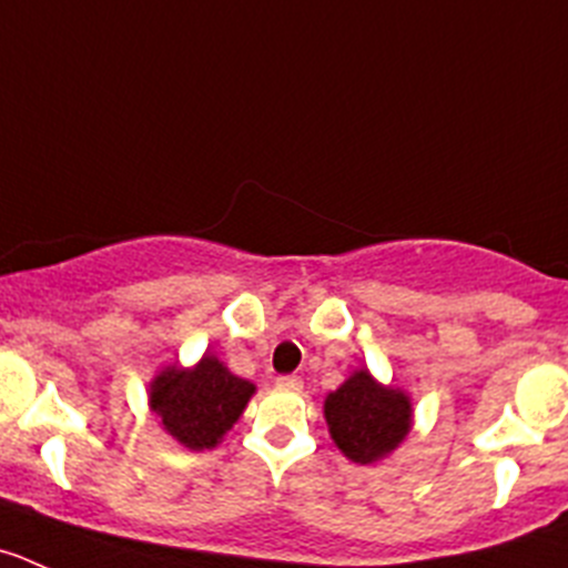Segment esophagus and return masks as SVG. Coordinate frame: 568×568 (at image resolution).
Segmentation results:
<instances>
[{"label": "esophagus", "mask_w": 568, "mask_h": 568, "mask_svg": "<svg viewBox=\"0 0 568 568\" xmlns=\"http://www.w3.org/2000/svg\"><path fill=\"white\" fill-rule=\"evenodd\" d=\"M277 388L280 390H288V394H300V390H302V379L300 377H291V374H285V377H277Z\"/></svg>", "instance_id": "esophagus-1"}]
</instances>
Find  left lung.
<instances>
[{
    "instance_id": "1",
    "label": "left lung",
    "mask_w": 568,
    "mask_h": 568,
    "mask_svg": "<svg viewBox=\"0 0 568 568\" xmlns=\"http://www.w3.org/2000/svg\"><path fill=\"white\" fill-rule=\"evenodd\" d=\"M324 422L344 458L372 466L394 455L410 436L413 399L363 366L324 396Z\"/></svg>"
}]
</instances>
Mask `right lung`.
<instances>
[{"label": "right lung", "instance_id": "add662e5", "mask_svg": "<svg viewBox=\"0 0 568 568\" xmlns=\"http://www.w3.org/2000/svg\"><path fill=\"white\" fill-rule=\"evenodd\" d=\"M255 390V383L233 374L224 361L205 352L194 366H163L150 379L146 399L166 436L191 453H202L224 442Z\"/></svg>", "mask_w": 568, "mask_h": 568}]
</instances>
